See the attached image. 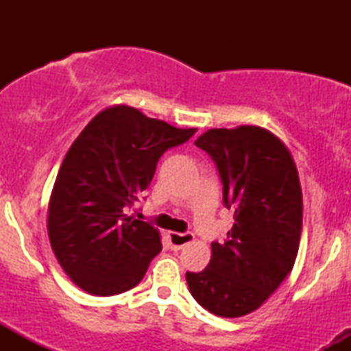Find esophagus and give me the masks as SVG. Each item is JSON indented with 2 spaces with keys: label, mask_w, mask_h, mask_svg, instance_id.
Here are the masks:
<instances>
[{
  "label": "esophagus",
  "mask_w": 351,
  "mask_h": 351,
  "mask_svg": "<svg viewBox=\"0 0 351 351\" xmlns=\"http://www.w3.org/2000/svg\"><path fill=\"white\" fill-rule=\"evenodd\" d=\"M168 237H170L171 249H175V251L195 241V234L193 232H183V234H180V232H170Z\"/></svg>",
  "instance_id": "obj_1"
}]
</instances>
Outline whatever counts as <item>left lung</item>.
Here are the masks:
<instances>
[{"label":"left lung","mask_w":351,"mask_h":351,"mask_svg":"<svg viewBox=\"0 0 351 351\" xmlns=\"http://www.w3.org/2000/svg\"><path fill=\"white\" fill-rule=\"evenodd\" d=\"M196 147L216 163L223 203L234 224L223 243H211V261L186 272L196 302L219 317L259 308L292 271L302 232V189L289 148L261 127L211 128Z\"/></svg>","instance_id":"obj_1"}]
</instances>
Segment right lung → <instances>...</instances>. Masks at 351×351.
Masks as SVG:
<instances>
[{"label":"right lung","mask_w":351,"mask_h":351,"mask_svg":"<svg viewBox=\"0 0 351 351\" xmlns=\"http://www.w3.org/2000/svg\"><path fill=\"white\" fill-rule=\"evenodd\" d=\"M195 132L114 106L71 145L51 193L47 232L60 267L82 291L115 295L143 279L162 239L128 209L150 184L160 156Z\"/></svg>","instance_id":"add662e5"}]
</instances>
